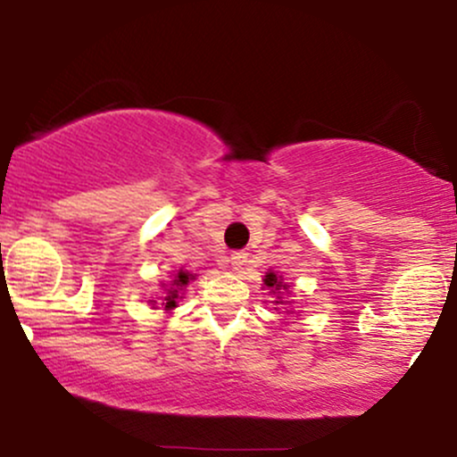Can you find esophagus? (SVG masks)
Masks as SVG:
<instances>
[{
    "mask_svg": "<svg viewBox=\"0 0 457 457\" xmlns=\"http://www.w3.org/2000/svg\"><path fill=\"white\" fill-rule=\"evenodd\" d=\"M245 262H246V253L243 251L232 253V255H229V266H232V270H240V268L245 266Z\"/></svg>",
    "mask_w": 457,
    "mask_h": 457,
    "instance_id": "1",
    "label": "esophagus"
}]
</instances>
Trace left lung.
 <instances>
[{
  "label": "left lung",
  "instance_id": "1",
  "mask_svg": "<svg viewBox=\"0 0 457 457\" xmlns=\"http://www.w3.org/2000/svg\"><path fill=\"white\" fill-rule=\"evenodd\" d=\"M263 287H268V294L274 298V304H281L285 309H281L283 315H294V309H287L291 306V302L287 295L291 294V285L285 283L283 277H278L274 270H268L266 277H263ZM278 311V309H277Z\"/></svg>",
  "mask_w": 457,
  "mask_h": 457
}]
</instances>
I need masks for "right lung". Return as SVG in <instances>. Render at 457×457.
<instances>
[{"label": "right lung", "mask_w": 457, "mask_h": 457, "mask_svg": "<svg viewBox=\"0 0 457 457\" xmlns=\"http://www.w3.org/2000/svg\"><path fill=\"white\" fill-rule=\"evenodd\" d=\"M195 274L187 272V270H176L174 274H170V281L162 283V298L157 300H148V304H153V309H159L162 306L163 311L170 312L179 306V302L185 298V287L189 285V281H194Z\"/></svg>", "instance_id": "right-lung-1"}]
</instances>
